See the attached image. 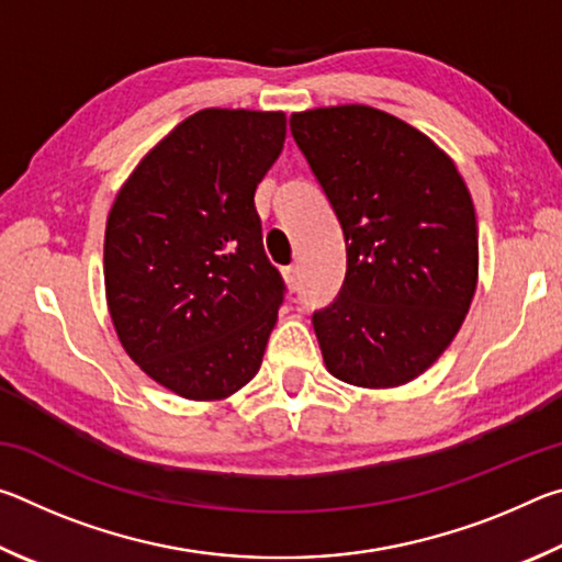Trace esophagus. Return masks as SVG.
I'll return each mask as SVG.
<instances>
[{"instance_id": "esophagus-1", "label": "esophagus", "mask_w": 562, "mask_h": 562, "mask_svg": "<svg viewBox=\"0 0 562 562\" xmlns=\"http://www.w3.org/2000/svg\"><path fill=\"white\" fill-rule=\"evenodd\" d=\"M282 278H284V284H288L290 290H297L300 288V268H297V265H290V268H284Z\"/></svg>"}]
</instances>
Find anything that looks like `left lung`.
<instances>
[{
    "instance_id": "left-lung-1",
    "label": "left lung",
    "mask_w": 562,
    "mask_h": 562,
    "mask_svg": "<svg viewBox=\"0 0 562 562\" xmlns=\"http://www.w3.org/2000/svg\"><path fill=\"white\" fill-rule=\"evenodd\" d=\"M347 245L339 297L312 317L331 376L394 389L424 374L469 315L479 225L451 156L364 103L290 116Z\"/></svg>"
}]
</instances>
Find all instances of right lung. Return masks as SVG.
<instances>
[{
	"label": "right lung",
	"instance_id": "obj_1",
	"mask_svg": "<svg viewBox=\"0 0 562 562\" xmlns=\"http://www.w3.org/2000/svg\"><path fill=\"white\" fill-rule=\"evenodd\" d=\"M284 136L282 111H198L138 160L109 211L113 329L140 372L190 402L240 392L278 322L284 284L255 190Z\"/></svg>",
	"mask_w": 562,
	"mask_h": 562
}]
</instances>
